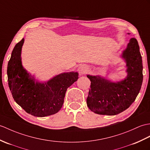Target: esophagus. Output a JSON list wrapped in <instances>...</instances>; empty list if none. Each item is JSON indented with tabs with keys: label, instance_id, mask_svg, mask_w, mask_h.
<instances>
[{
	"label": "esophagus",
	"instance_id": "obj_1",
	"mask_svg": "<svg viewBox=\"0 0 150 150\" xmlns=\"http://www.w3.org/2000/svg\"><path fill=\"white\" fill-rule=\"evenodd\" d=\"M88 71V66H86L85 64H82L81 65V67H79V74L81 75H83L86 74L87 72Z\"/></svg>",
	"mask_w": 150,
	"mask_h": 150
}]
</instances>
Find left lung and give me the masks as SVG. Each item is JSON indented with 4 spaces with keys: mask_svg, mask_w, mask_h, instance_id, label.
Segmentation results:
<instances>
[{
    "mask_svg": "<svg viewBox=\"0 0 150 150\" xmlns=\"http://www.w3.org/2000/svg\"><path fill=\"white\" fill-rule=\"evenodd\" d=\"M122 57L127 61L128 75L114 83L99 76L87 75L91 81L87 105L96 114L113 116L127 109L140 91L142 75V57L137 40L132 38Z\"/></svg>",
    "mask_w": 150,
    "mask_h": 150,
    "instance_id": "1",
    "label": "left lung"
}]
</instances>
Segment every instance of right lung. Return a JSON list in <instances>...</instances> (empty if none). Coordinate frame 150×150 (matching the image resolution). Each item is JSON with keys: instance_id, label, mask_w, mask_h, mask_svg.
Here are the masks:
<instances>
[{"instance_id": "1", "label": "right lung", "mask_w": 150, "mask_h": 150, "mask_svg": "<svg viewBox=\"0 0 150 150\" xmlns=\"http://www.w3.org/2000/svg\"><path fill=\"white\" fill-rule=\"evenodd\" d=\"M24 39L14 47L8 64L9 88L15 102L26 112L36 117L57 113L63 105L68 88L78 79V73H64L45 83L34 82L22 65Z\"/></svg>"}]
</instances>
